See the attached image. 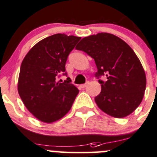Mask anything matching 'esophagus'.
I'll list each match as a JSON object with an SVG mask.
<instances>
[{
  "label": "esophagus",
  "instance_id": "1",
  "mask_svg": "<svg viewBox=\"0 0 157 157\" xmlns=\"http://www.w3.org/2000/svg\"><path fill=\"white\" fill-rule=\"evenodd\" d=\"M88 84H89V82H86V83H84V84H81V85H80V87H81V88H85L86 86H87Z\"/></svg>",
  "mask_w": 157,
  "mask_h": 157
}]
</instances>
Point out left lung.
Listing matches in <instances>:
<instances>
[{"mask_svg":"<svg viewBox=\"0 0 157 157\" xmlns=\"http://www.w3.org/2000/svg\"><path fill=\"white\" fill-rule=\"evenodd\" d=\"M76 49L94 59L101 92L95 97L98 107L108 115L123 118L140 104L146 90V74L131 48L118 36L99 33L83 38Z\"/></svg>","mask_w":157,"mask_h":157,"instance_id":"1","label":"left lung"}]
</instances>
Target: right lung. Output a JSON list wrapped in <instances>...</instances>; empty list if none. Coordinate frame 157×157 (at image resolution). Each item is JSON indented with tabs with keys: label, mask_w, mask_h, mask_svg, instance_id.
Returning <instances> with one entry per match:
<instances>
[{
	"label": "right lung",
	"mask_w": 157,
	"mask_h": 157,
	"mask_svg": "<svg viewBox=\"0 0 157 157\" xmlns=\"http://www.w3.org/2000/svg\"><path fill=\"white\" fill-rule=\"evenodd\" d=\"M80 39L64 33L51 35L35 44L23 60L18 93L27 109L42 122H55L66 115L78 94L70 77L62 83L57 78L67 76L68 55Z\"/></svg>",
	"instance_id": "add662e5"
}]
</instances>
